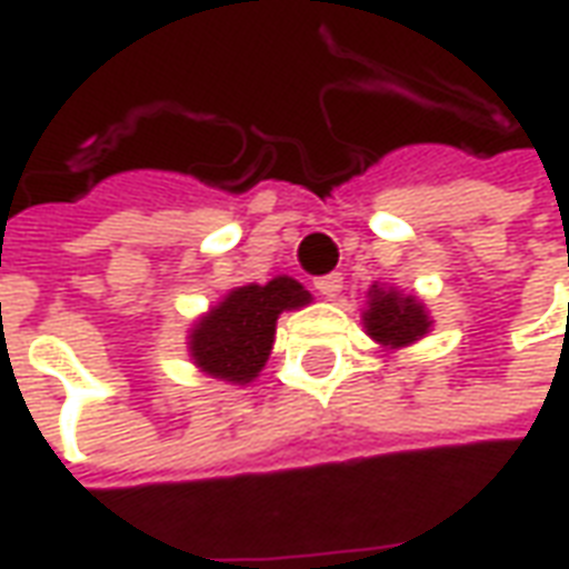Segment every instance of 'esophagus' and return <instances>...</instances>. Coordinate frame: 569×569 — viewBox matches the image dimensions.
Instances as JSON below:
<instances>
[{
    "label": "esophagus",
    "mask_w": 569,
    "mask_h": 569,
    "mask_svg": "<svg viewBox=\"0 0 569 569\" xmlns=\"http://www.w3.org/2000/svg\"><path fill=\"white\" fill-rule=\"evenodd\" d=\"M317 289H320L322 298H329V301H332V298L341 296V289H345V277H341V273H326V277L317 280Z\"/></svg>",
    "instance_id": "1"
}]
</instances>
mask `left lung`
Segmentation results:
<instances>
[{"label": "left lung", "mask_w": 569, "mask_h": 569, "mask_svg": "<svg viewBox=\"0 0 569 569\" xmlns=\"http://www.w3.org/2000/svg\"><path fill=\"white\" fill-rule=\"evenodd\" d=\"M362 326L378 345L399 350L420 341L429 332L432 320L415 296H402L396 289L375 283L369 289V308L362 313Z\"/></svg>", "instance_id": "left-lung-1"}]
</instances>
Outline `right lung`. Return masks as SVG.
I'll return each instance as SVG.
<instances>
[{
    "label": "right lung",
    "mask_w": 569,
    "mask_h": 569,
    "mask_svg": "<svg viewBox=\"0 0 569 569\" xmlns=\"http://www.w3.org/2000/svg\"><path fill=\"white\" fill-rule=\"evenodd\" d=\"M305 305H310V292L292 277H273L264 286H237L194 322L188 353L200 371L219 381L249 383L271 357L277 317Z\"/></svg>",
    "instance_id": "add662e5"
}]
</instances>
